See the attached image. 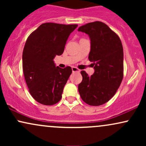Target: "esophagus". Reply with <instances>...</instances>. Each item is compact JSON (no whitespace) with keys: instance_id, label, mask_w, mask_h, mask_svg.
<instances>
[{"instance_id":"esophagus-1","label":"esophagus","mask_w":146,"mask_h":146,"mask_svg":"<svg viewBox=\"0 0 146 146\" xmlns=\"http://www.w3.org/2000/svg\"><path fill=\"white\" fill-rule=\"evenodd\" d=\"M72 71L73 72H80V70L78 69L77 67H75V66H72Z\"/></svg>"}]
</instances>
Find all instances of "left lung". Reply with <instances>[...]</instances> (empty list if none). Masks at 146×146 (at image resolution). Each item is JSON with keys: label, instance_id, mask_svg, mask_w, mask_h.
<instances>
[{"label": "left lung", "instance_id": "left-lung-1", "mask_svg": "<svg viewBox=\"0 0 146 146\" xmlns=\"http://www.w3.org/2000/svg\"><path fill=\"white\" fill-rule=\"evenodd\" d=\"M79 31L90 39L88 60L95 72L88 76L82 71V81L78 85L82 100L90 106H98L108 102L116 93L123 77V51L119 37L100 21L80 27Z\"/></svg>", "mask_w": 146, "mask_h": 146}]
</instances>
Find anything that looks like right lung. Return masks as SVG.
<instances>
[{
    "mask_svg": "<svg viewBox=\"0 0 146 146\" xmlns=\"http://www.w3.org/2000/svg\"><path fill=\"white\" fill-rule=\"evenodd\" d=\"M78 25L42 24L25 42L23 52V73L32 98L43 105L56 104L72 73L71 66H56L53 58L63 53L68 36Z\"/></svg>",
    "mask_w": 146,
    "mask_h": 146,
    "instance_id": "right-lung-1",
    "label": "right lung"
}]
</instances>
